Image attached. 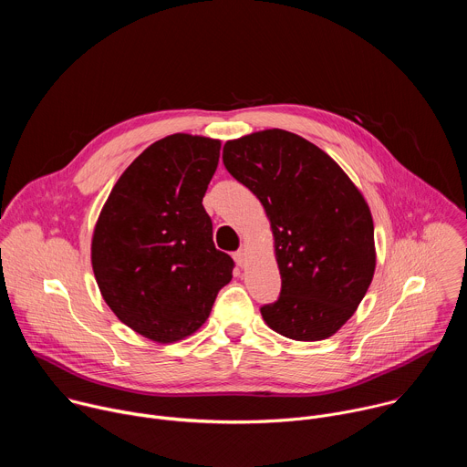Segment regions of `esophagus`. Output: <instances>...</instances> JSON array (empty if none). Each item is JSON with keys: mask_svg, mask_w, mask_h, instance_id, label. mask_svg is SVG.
<instances>
[{"mask_svg": "<svg viewBox=\"0 0 467 467\" xmlns=\"http://www.w3.org/2000/svg\"><path fill=\"white\" fill-rule=\"evenodd\" d=\"M233 258L236 260L238 265H245V262H247V253H245V249H238V251L233 254Z\"/></svg>", "mask_w": 467, "mask_h": 467, "instance_id": "esophagus-1", "label": "esophagus"}]
</instances>
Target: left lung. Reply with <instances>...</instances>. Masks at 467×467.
I'll return each instance as SVG.
<instances>
[{
	"mask_svg": "<svg viewBox=\"0 0 467 467\" xmlns=\"http://www.w3.org/2000/svg\"><path fill=\"white\" fill-rule=\"evenodd\" d=\"M227 171L262 203L274 233L281 296L260 314L279 335L317 342L355 314L375 274L373 218L348 173L283 129L223 146Z\"/></svg>",
	"mask_w": 467,
	"mask_h": 467,
	"instance_id": "obj_1",
	"label": "left lung"
}]
</instances>
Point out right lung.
I'll list each match as a JSON object with an SVG mask.
<instances>
[{
	"label": "right lung",
	"instance_id": "1",
	"mask_svg": "<svg viewBox=\"0 0 467 467\" xmlns=\"http://www.w3.org/2000/svg\"><path fill=\"white\" fill-rule=\"evenodd\" d=\"M222 142L177 132L144 150L110 190L92 234V270L116 317L157 344L202 327L233 279L203 195Z\"/></svg>",
	"mask_w": 467,
	"mask_h": 467
}]
</instances>
